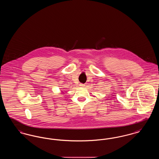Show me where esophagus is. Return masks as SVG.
Instances as JSON below:
<instances>
[{"label":"esophagus","mask_w":159,"mask_h":159,"mask_svg":"<svg viewBox=\"0 0 159 159\" xmlns=\"http://www.w3.org/2000/svg\"><path fill=\"white\" fill-rule=\"evenodd\" d=\"M80 86L83 88V87H84V86H85V84H82V83H81V84H80Z\"/></svg>","instance_id":"esophagus-1"}]
</instances>
